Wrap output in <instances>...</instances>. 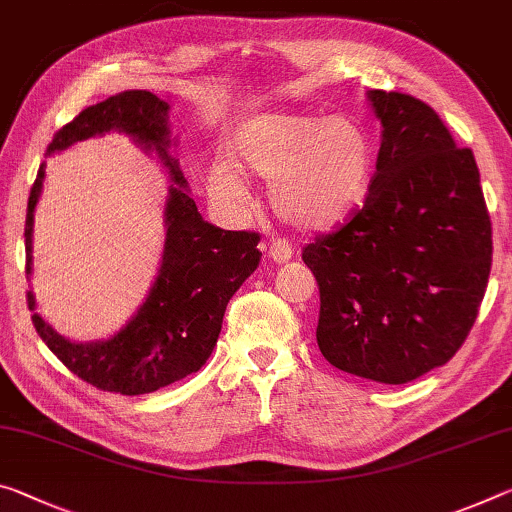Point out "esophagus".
Here are the masks:
<instances>
[{
    "instance_id": "obj_1",
    "label": "esophagus",
    "mask_w": 512,
    "mask_h": 512,
    "mask_svg": "<svg viewBox=\"0 0 512 512\" xmlns=\"http://www.w3.org/2000/svg\"><path fill=\"white\" fill-rule=\"evenodd\" d=\"M269 257L273 259L275 264H285L294 257V248H291L289 239H273L269 246Z\"/></svg>"
}]
</instances>
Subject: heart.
Wrapping results in <instances>:
<instances>
[{"label":"heart","mask_w":512,"mask_h":512,"mask_svg":"<svg viewBox=\"0 0 512 512\" xmlns=\"http://www.w3.org/2000/svg\"><path fill=\"white\" fill-rule=\"evenodd\" d=\"M232 152L241 170L273 182V212L303 230L346 221L367 198L376 157L369 129L346 116H259L239 127ZM212 189L234 198L241 182L221 166Z\"/></svg>","instance_id":"1"}]
</instances>
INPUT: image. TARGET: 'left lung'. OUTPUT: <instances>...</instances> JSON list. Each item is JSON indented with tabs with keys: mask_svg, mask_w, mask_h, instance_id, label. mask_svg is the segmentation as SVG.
<instances>
[{
	"mask_svg": "<svg viewBox=\"0 0 512 512\" xmlns=\"http://www.w3.org/2000/svg\"><path fill=\"white\" fill-rule=\"evenodd\" d=\"M383 125L362 209L303 250L319 285L316 342L332 367L403 385L449 362L492 266V223L469 148L417 97L369 91Z\"/></svg>",
	"mask_w": 512,
	"mask_h": 512,
	"instance_id": "obj_1",
	"label": "left lung"
}]
</instances>
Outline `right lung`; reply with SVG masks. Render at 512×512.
Returning a JSON list of instances; mask_svg holds the SVG:
<instances>
[{"label": "right lung", "mask_w": 512, "mask_h": 512, "mask_svg": "<svg viewBox=\"0 0 512 512\" xmlns=\"http://www.w3.org/2000/svg\"><path fill=\"white\" fill-rule=\"evenodd\" d=\"M111 129L129 134L143 150L157 152L175 182L170 184L166 205L168 230L157 280L139 312L107 342L75 344L56 335L40 314L31 316V321L47 348L75 376L102 392L139 396L196 373L209 360L225 307L257 269L262 253L257 250V232L221 230L202 221L177 159L168 154V104L157 95L125 91L86 107L54 134L47 152L66 150L72 143ZM43 180L45 164H40L24 223L27 275H31V234ZM27 303L34 310L31 291H27Z\"/></svg>", "instance_id": "1"}]
</instances>
